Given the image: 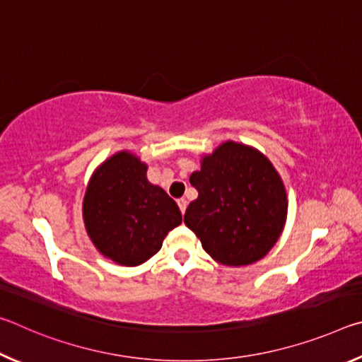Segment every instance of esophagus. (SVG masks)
I'll use <instances>...</instances> for the list:
<instances>
[{
	"label": "esophagus",
	"mask_w": 362,
	"mask_h": 362,
	"mask_svg": "<svg viewBox=\"0 0 362 362\" xmlns=\"http://www.w3.org/2000/svg\"><path fill=\"white\" fill-rule=\"evenodd\" d=\"M177 204H179V209H180V212L182 214H185V211H187V199H179V201H177Z\"/></svg>",
	"instance_id": "obj_1"
}]
</instances>
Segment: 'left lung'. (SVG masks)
<instances>
[{
  "label": "left lung",
  "mask_w": 362,
  "mask_h": 362,
  "mask_svg": "<svg viewBox=\"0 0 362 362\" xmlns=\"http://www.w3.org/2000/svg\"><path fill=\"white\" fill-rule=\"evenodd\" d=\"M189 183L198 198L183 220L212 259L231 267L249 265L278 241L287 196L276 169L260 151L225 142L203 158Z\"/></svg>",
  "instance_id": "left-lung-1"
}]
</instances>
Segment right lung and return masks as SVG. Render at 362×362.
Here are the masks:
<instances>
[{
  "mask_svg": "<svg viewBox=\"0 0 362 362\" xmlns=\"http://www.w3.org/2000/svg\"><path fill=\"white\" fill-rule=\"evenodd\" d=\"M83 217L100 254L126 267L148 260L182 223L175 201L146 180V166L127 151L116 153L95 170L86 189Z\"/></svg>",
  "mask_w": 362,
  "mask_h": 362,
  "instance_id": "obj_1",
  "label": "right lung"
}]
</instances>
